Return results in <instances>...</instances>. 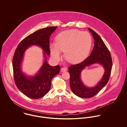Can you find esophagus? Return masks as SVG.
Returning <instances> with one entry per match:
<instances>
[{
	"label": "esophagus",
	"instance_id": "obj_1",
	"mask_svg": "<svg viewBox=\"0 0 127 127\" xmlns=\"http://www.w3.org/2000/svg\"><path fill=\"white\" fill-rule=\"evenodd\" d=\"M67 70V68L66 67H62V68H61V72H65V71H66Z\"/></svg>",
	"mask_w": 127,
	"mask_h": 127
}]
</instances>
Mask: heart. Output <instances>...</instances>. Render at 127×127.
Instances as JSON below:
<instances>
[{
	"label": "heart",
	"instance_id": "obj_1",
	"mask_svg": "<svg viewBox=\"0 0 127 127\" xmlns=\"http://www.w3.org/2000/svg\"><path fill=\"white\" fill-rule=\"evenodd\" d=\"M56 41L50 44L51 56L59 60L62 51H64L66 60L71 63H78L85 59L91 51L92 43L89 32L76 29L61 32L56 37Z\"/></svg>",
	"mask_w": 127,
	"mask_h": 127
}]
</instances>
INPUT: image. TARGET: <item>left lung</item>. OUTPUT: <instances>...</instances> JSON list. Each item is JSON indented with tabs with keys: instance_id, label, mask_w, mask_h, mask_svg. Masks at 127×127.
I'll return each mask as SVG.
<instances>
[{
	"instance_id": "obj_1",
	"label": "left lung",
	"mask_w": 127,
	"mask_h": 127,
	"mask_svg": "<svg viewBox=\"0 0 127 127\" xmlns=\"http://www.w3.org/2000/svg\"><path fill=\"white\" fill-rule=\"evenodd\" d=\"M88 29L94 39V46L91 54L82 63L68 67L71 90L76 95L82 98L93 97L106 86L109 81L112 66L111 55L106 44L95 31L90 28ZM95 63L102 65L105 72L101 80L95 86L87 87L81 79V72L86 67Z\"/></svg>"
}]
</instances>
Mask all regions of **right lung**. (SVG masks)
Here are the masks:
<instances>
[{"mask_svg":"<svg viewBox=\"0 0 127 127\" xmlns=\"http://www.w3.org/2000/svg\"><path fill=\"white\" fill-rule=\"evenodd\" d=\"M57 26H51L37 30L24 38L18 45L13 59L14 78L18 90L28 97L36 99L44 96L51 88V81L60 71L58 65L53 66L47 62V55L50 54L49 38ZM31 45L41 47L45 60L34 76H27L21 70V64L25 51Z\"/></svg>","mask_w":127,"mask_h":127,"instance_id":"obj_1","label":"right lung"}]
</instances>
